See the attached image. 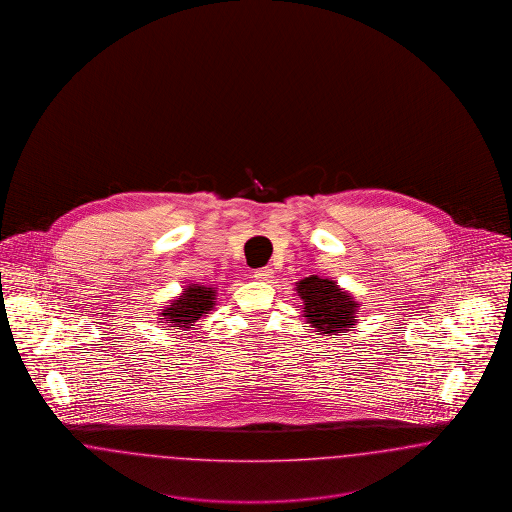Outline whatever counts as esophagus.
Returning <instances> with one entry per match:
<instances>
[{"mask_svg":"<svg viewBox=\"0 0 512 512\" xmlns=\"http://www.w3.org/2000/svg\"><path fill=\"white\" fill-rule=\"evenodd\" d=\"M272 274H274V272H272V268L270 267L257 268L255 274H253V278H255V280H270Z\"/></svg>","mask_w":512,"mask_h":512,"instance_id":"esophagus-1","label":"esophagus"}]
</instances>
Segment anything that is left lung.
I'll use <instances>...</instances> for the list:
<instances>
[{"label": "left lung", "instance_id": "left-lung-1", "mask_svg": "<svg viewBox=\"0 0 512 512\" xmlns=\"http://www.w3.org/2000/svg\"><path fill=\"white\" fill-rule=\"evenodd\" d=\"M297 293L303 299V315L320 334L336 336L355 326L359 303L334 280L307 276L297 282Z\"/></svg>", "mask_w": 512, "mask_h": 512}]
</instances>
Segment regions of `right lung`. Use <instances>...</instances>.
<instances>
[{
    "instance_id": "add662e5",
    "label": "right lung",
    "mask_w": 512,
    "mask_h": 512,
    "mask_svg": "<svg viewBox=\"0 0 512 512\" xmlns=\"http://www.w3.org/2000/svg\"><path fill=\"white\" fill-rule=\"evenodd\" d=\"M215 288L207 286H188L186 292L178 295L167 309H163V317L178 328H192L199 318L209 315L215 305Z\"/></svg>"
}]
</instances>
